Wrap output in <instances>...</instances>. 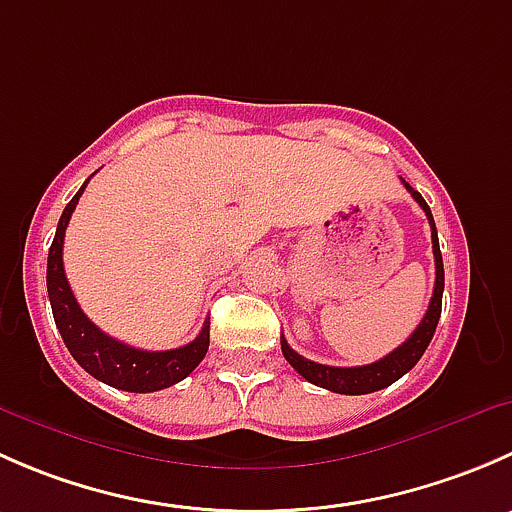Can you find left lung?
<instances>
[{"mask_svg": "<svg viewBox=\"0 0 512 512\" xmlns=\"http://www.w3.org/2000/svg\"><path fill=\"white\" fill-rule=\"evenodd\" d=\"M406 190L411 193V198L416 200L418 205L426 213L428 225H431V242H433V260H436V287H433V297L428 302L426 317L421 319V324L414 329L409 339H406L401 347H396L394 352L386 354L384 359L374 361V364L366 366H327V364H317L312 359H304L294 352L292 347L287 344V339L282 337V354L289 364L294 366V371L304 376L309 384L322 386V389L334 391V394H347V396H359V394H371V391H379L391 386L394 381H399L406 371H411L416 366V361L421 359L426 347L431 344L433 332H436V324L441 319V299H443V257H441V247H438V232H436V223H433L431 208L426 205V200L421 198L418 190L411 188L409 183L404 180Z\"/></svg>", "mask_w": 512, "mask_h": 512, "instance_id": "1", "label": "left lung"}]
</instances>
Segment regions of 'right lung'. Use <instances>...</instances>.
<instances>
[{
    "instance_id": "right-lung-1",
    "label": "right lung",
    "mask_w": 512,
    "mask_h": 512,
    "mask_svg": "<svg viewBox=\"0 0 512 512\" xmlns=\"http://www.w3.org/2000/svg\"><path fill=\"white\" fill-rule=\"evenodd\" d=\"M89 183V180H86ZM86 183L79 193L71 198L61 213L56 225L54 242L49 247V262H46V292H49L51 312H54L56 329L64 339L66 349L81 364V369L113 389L131 391V394H148V391L168 389V386L183 381L195 366L203 361L210 347V322L205 319L203 329L190 344L168 352H146V349L128 347L118 339L108 337L96 327L76 302L69 282L64 275V232L69 227L71 213L76 210Z\"/></svg>"
}]
</instances>
